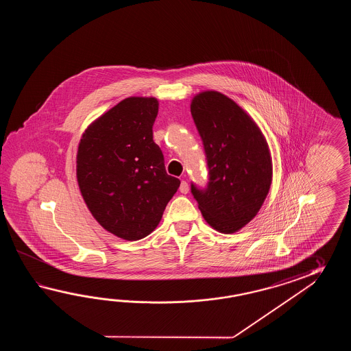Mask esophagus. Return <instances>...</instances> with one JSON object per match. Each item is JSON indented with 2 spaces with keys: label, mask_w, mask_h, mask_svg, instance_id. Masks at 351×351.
<instances>
[{
  "label": "esophagus",
  "mask_w": 351,
  "mask_h": 351,
  "mask_svg": "<svg viewBox=\"0 0 351 351\" xmlns=\"http://www.w3.org/2000/svg\"><path fill=\"white\" fill-rule=\"evenodd\" d=\"M179 191H180V193L183 194H186L189 192V186H188V183H186V180H182V182H180Z\"/></svg>",
  "instance_id": "obj_1"
}]
</instances>
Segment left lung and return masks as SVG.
<instances>
[{"label":"left lung","mask_w":351,"mask_h":351,"mask_svg":"<svg viewBox=\"0 0 351 351\" xmlns=\"http://www.w3.org/2000/svg\"><path fill=\"white\" fill-rule=\"evenodd\" d=\"M191 112L209 176L206 188L192 183L191 192L209 226L222 233H234L254 219L269 194V145L251 117L218 91L197 94Z\"/></svg>","instance_id":"8db88e82"}]
</instances>
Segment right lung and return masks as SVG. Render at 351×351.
I'll list each match as a JSON object with an SVG mask.
<instances>
[{
  "label": "right lung",
  "mask_w": 351,
  "mask_h": 351,
  "mask_svg": "<svg viewBox=\"0 0 351 351\" xmlns=\"http://www.w3.org/2000/svg\"><path fill=\"white\" fill-rule=\"evenodd\" d=\"M156 97H127L91 123L77 148L76 177L91 215L127 241L156 230L180 180L165 172L153 141Z\"/></svg>",
  "instance_id": "right-lung-1"
}]
</instances>
